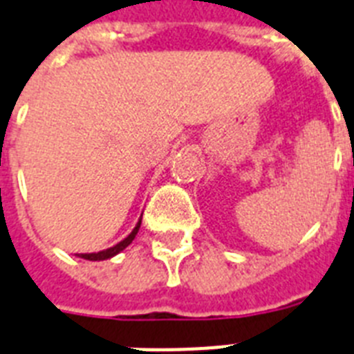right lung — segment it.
I'll return each mask as SVG.
<instances>
[{
  "label": "right lung",
  "mask_w": 354,
  "mask_h": 354,
  "mask_svg": "<svg viewBox=\"0 0 354 354\" xmlns=\"http://www.w3.org/2000/svg\"><path fill=\"white\" fill-rule=\"evenodd\" d=\"M140 225H142V218L138 220L136 227L132 229L131 234H129L127 238H123L122 242H118L116 245L109 247V249H103V251H100V252H82V254H76V257L83 258V260H91V261H102V260H109V258L116 257L118 252H122L123 249H125V247L131 245L132 240L136 238L138 231H140Z\"/></svg>",
  "instance_id": "obj_1"
}]
</instances>
